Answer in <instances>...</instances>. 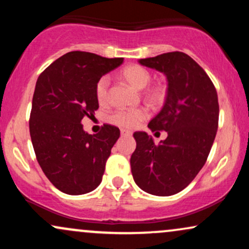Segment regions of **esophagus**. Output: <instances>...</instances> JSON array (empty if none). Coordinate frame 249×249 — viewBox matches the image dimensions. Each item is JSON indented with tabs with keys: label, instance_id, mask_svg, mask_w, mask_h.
Segmentation results:
<instances>
[{
	"label": "esophagus",
	"instance_id": "obj_1",
	"mask_svg": "<svg viewBox=\"0 0 249 249\" xmlns=\"http://www.w3.org/2000/svg\"><path fill=\"white\" fill-rule=\"evenodd\" d=\"M121 134L123 137H130L131 134H132V132H131V131H128V130H124V128H122Z\"/></svg>",
	"mask_w": 249,
	"mask_h": 249
}]
</instances>
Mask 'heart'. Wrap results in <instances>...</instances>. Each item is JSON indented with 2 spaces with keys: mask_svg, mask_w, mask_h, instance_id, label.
<instances>
[{
  "mask_svg": "<svg viewBox=\"0 0 249 249\" xmlns=\"http://www.w3.org/2000/svg\"><path fill=\"white\" fill-rule=\"evenodd\" d=\"M122 76L133 88L139 89V90L144 89L151 81L150 71L138 64L125 67L122 70ZM108 85H110V78L107 76L101 77L96 83V98L101 104H105L107 101ZM145 97L154 105L161 104L166 99V88L162 84L151 85L145 90ZM147 117L148 111L145 107L122 108V110H117L116 112L111 115L110 122L125 128H134L138 126L142 121H145Z\"/></svg>",
  "mask_w": 249,
  "mask_h": 249,
  "instance_id": "b5f03b06",
  "label": "heart"
}]
</instances>
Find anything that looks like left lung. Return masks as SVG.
I'll use <instances>...</instances> for the list:
<instances>
[{"instance_id":"obj_1","label":"left lung","mask_w":249,"mask_h":249,"mask_svg":"<svg viewBox=\"0 0 249 249\" xmlns=\"http://www.w3.org/2000/svg\"><path fill=\"white\" fill-rule=\"evenodd\" d=\"M167 77L166 101L148 123L152 132L166 131L154 144L145 132H134L137 147L131 156L136 184L153 196H167L191 184L212 148L219 124L216 89L192 57L180 51L139 61Z\"/></svg>"}]
</instances>
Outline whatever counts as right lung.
I'll return each instance as SVG.
<instances>
[{
  "label": "right lung",
  "instance_id": "1",
  "mask_svg": "<svg viewBox=\"0 0 249 249\" xmlns=\"http://www.w3.org/2000/svg\"><path fill=\"white\" fill-rule=\"evenodd\" d=\"M123 59L70 51L37 79L29 119L31 142L42 171L63 193L79 196L101 184L121 131L104 124L97 134H89L82 121L92 118L99 107L97 81Z\"/></svg>",
  "mask_w": 249,
  "mask_h": 249
}]
</instances>
